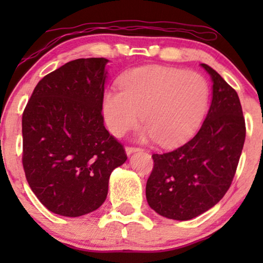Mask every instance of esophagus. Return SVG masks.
I'll list each match as a JSON object with an SVG mask.
<instances>
[{"label": "esophagus", "mask_w": 263, "mask_h": 263, "mask_svg": "<svg viewBox=\"0 0 263 263\" xmlns=\"http://www.w3.org/2000/svg\"><path fill=\"white\" fill-rule=\"evenodd\" d=\"M140 148H136V147H125V153H127V156H132L133 153L135 152H139Z\"/></svg>", "instance_id": "1"}]
</instances>
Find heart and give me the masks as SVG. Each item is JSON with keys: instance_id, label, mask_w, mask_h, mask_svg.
Instances as JSON below:
<instances>
[{"instance_id": "b5f03b06", "label": "heart", "mask_w": 263, "mask_h": 263, "mask_svg": "<svg viewBox=\"0 0 263 263\" xmlns=\"http://www.w3.org/2000/svg\"><path fill=\"white\" fill-rule=\"evenodd\" d=\"M120 91L110 88L102 100L109 130L122 136L141 116V142L174 147L199 130L210 102V85L200 73L164 66H143L125 73Z\"/></svg>"}]
</instances>
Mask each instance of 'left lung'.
<instances>
[{
    "instance_id": "1",
    "label": "left lung",
    "mask_w": 263,
    "mask_h": 263,
    "mask_svg": "<svg viewBox=\"0 0 263 263\" xmlns=\"http://www.w3.org/2000/svg\"><path fill=\"white\" fill-rule=\"evenodd\" d=\"M212 103L200 130L172 152L153 154L154 166L146 184L149 207L161 217L190 220L214 207L236 174L246 122L238 95L207 64Z\"/></svg>"
}]
</instances>
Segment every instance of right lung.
Listing matches in <instances>:
<instances>
[{
	"label": "right lung",
	"mask_w": 263,
	"mask_h": 263,
	"mask_svg": "<svg viewBox=\"0 0 263 263\" xmlns=\"http://www.w3.org/2000/svg\"><path fill=\"white\" fill-rule=\"evenodd\" d=\"M106 59L70 61L42 79L23 115V165L38 200L77 218L105 201L109 178L127 160L104 127Z\"/></svg>",
	"instance_id": "right-lung-1"
}]
</instances>
